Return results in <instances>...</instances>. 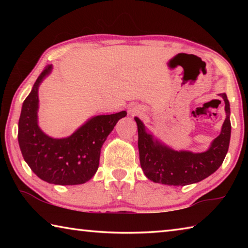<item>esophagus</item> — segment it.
<instances>
[{"label":"esophagus","instance_id":"obj_1","mask_svg":"<svg viewBox=\"0 0 248 248\" xmlns=\"http://www.w3.org/2000/svg\"><path fill=\"white\" fill-rule=\"evenodd\" d=\"M142 112H143V109L140 106H132L131 108H129V114L131 116H138V115H141Z\"/></svg>","mask_w":248,"mask_h":248}]
</instances>
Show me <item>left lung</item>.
<instances>
[{"label":"left lung","mask_w":248,"mask_h":248,"mask_svg":"<svg viewBox=\"0 0 248 248\" xmlns=\"http://www.w3.org/2000/svg\"><path fill=\"white\" fill-rule=\"evenodd\" d=\"M224 100L226 118L221 133L212 141L205 152L175 151L146 132L143 123L136 117L140 164L144 175L154 183L170 186H186L198 183L215 173L224 161L231 138L230 103L225 93L219 94Z\"/></svg>","instance_id":"1"}]
</instances>
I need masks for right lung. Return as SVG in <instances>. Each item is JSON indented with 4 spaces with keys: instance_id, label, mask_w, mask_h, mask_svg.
Masks as SVG:
<instances>
[{
    "instance_id": "add662e5",
    "label": "right lung",
    "mask_w": 248,
    "mask_h": 248,
    "mask_svg": "<svg viewBox=\"0 0 248 248\" xmlns=\"http://www.w3.org/2000/svg\"><path fill=\"white\" fill-rule=\"evenodd\" d=\"M51 71L52 65L46 66L24 100L18 121L19 148L25 162L40 179L62 186L84 184L97 171L104 142L127 111L95 116L62 139L47 136L38 125V89Z\"/></svg>"
}]
</instances>
